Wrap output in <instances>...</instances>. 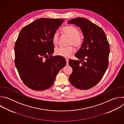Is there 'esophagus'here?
Returning <instances> with one entry per match:
<instances>
[{
    "label": "esophagus",
    "mask_w": 124,
    "mask_h": 124,
    "mask_svg": "<svg viewBox=\"0 0 124 124\" xmlns=\"http://www.w3.org/2000/svg\"><path fill=\"white\" fill-rule=\"evenodd\" d=\"M66 61L67 62V65H69V59H66Z\"/></svg>",
    "instance_id": "34e87169"
}]
</instances>
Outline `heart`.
Returning <instances> with one entry per match:
<instances>
[{"label":"heart","instance_id":"b5f03b06","mask_svg":"<svg viewBox=\"0 0 124 124\" xmlns=\"http://www.w3.org/2000/svg\"><path fill=\"white\" fill-rule=\"evenodd\" d=\"M62 32L67 35L70 39L69 45H72L76 47H79L81 45V40L79 36V31L76 27L73 26H67L63 28ZM52 41L54 45L56 46L59 42V33L55 32L52 37ZM75 49L72 46L67 47H60L56 49L55 54L58 56H60L65 58H68L70 55L73 54Z\"/></svg>","mask_w":124,"mask_h":124}]
</instances>
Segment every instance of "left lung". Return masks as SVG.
Instances as JSON below:
<instances>
[{"mask_svg": "<svg viewBox=\"0 0 124 124\" xmlns=\"http://www.w3.org/2000/svg\"><path fill=\"white\" fill-rule=\"evenodd\" d=\"M69 23L79 27L83 35L81 47L75 54L80 60L69 61L73 69L69 80L78 89H89L99 82L108 67L109 43L103 30L86 19L77 17Z\"/></svg>", "mask_w": 124, "mask_h": 124, "instance_id": "1", "label": "left lung"}]
</instances>
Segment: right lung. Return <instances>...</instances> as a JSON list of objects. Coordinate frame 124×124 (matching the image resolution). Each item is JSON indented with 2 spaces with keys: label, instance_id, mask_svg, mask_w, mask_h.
I'll return each mask as SVG.
<instances>
[{
  "label": "right lung",
  "instance_id": "add662e5",
  "mask_svg": "<svg viewBox=\"0 0 124 124\" xmlns=\"http://www.w3.org/2000/svg\"><path fill=\"white\" fill-rule=\"evenodd\" d=\"M63 20L41 18L24 26L15 44V66L21 78L30 89L43 91L54 83L59 70L66 66L65 59L52 57V37Z\"/></svg>",
  "mask_w": 124,
  "mask_h": 124
}]
</instances>
